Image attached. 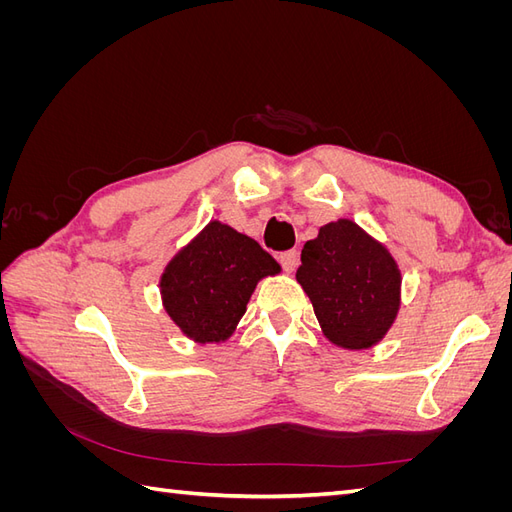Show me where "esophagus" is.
<instances>
[{
    "label": "esophagus",
    "mask_w": 512,
    "mask_h": 512,
    "mask_svg": "<svg viewBox=\"0 0 512 512\" xmlns=\"http://www.w3.org/2000/svg\"><path fill=\"white\" fill-rule=\"evenodd\" d=\"M280 265L284 267L286 273H292L294 269H297V265H299V254H297V250L282 252V254H280Z\"/></svg>",
    "instance_id": "obj_1"
}]
</instances>
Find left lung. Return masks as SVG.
Wrapping results in <instances>:
<instances>
[{
    "instance_id": "left-lung-1",
    "label": "left lung",
    "mask_w": 512,
    "mask_h": 512,
    "mask_svg": "<svg viewBox=\"0 0 512 512\" xmlns=\"http://www.w3.org/2000/svg\"><path fill=\"white\" fill-rule=\"evenodd\" d=\"M297 282L314 305L324 337L339 348L376 346L399 312L395 258L352 220L324 224L303 245Z\"/></svg>"
}]
</instances>
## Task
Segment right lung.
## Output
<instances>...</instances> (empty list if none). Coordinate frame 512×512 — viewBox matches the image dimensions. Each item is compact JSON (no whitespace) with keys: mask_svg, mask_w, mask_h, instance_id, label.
Masks as SVG:
<instances>
[{"mask_svg":"<svg viewBox=\"0 0 512 512\" xmlns=\"http://www.w3.org/2000/svg\"><path fill=\"white\" fill-rule=\"evenodd\" d=\"M280 265L247 235L209 222L160 277L166 314L196 344H220L237 329L256 284Z\"/></svg>","mask_w":512,"mask_h":512,"instance_id":"add662e5","label":"right lung"}]
</instances>
